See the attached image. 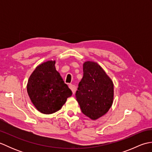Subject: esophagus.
I'll use <instances>...</instances> for the list:
<instances>
[{
    "label": "esophagus",
    "mask_w": 152,
    "mask_h": 152,
    "mask_svg": "<svg viewBox=\"0 0 152 152\" xmlns=\"http://www.w3.org/2000/svg\"><path fill=\"white\" fill-rule=\"evenodd\" d=\"M69 88L71 89V91H72V93H74V91H75V90H76V87H75V86H74V85L70 84V85H69Z\"/></svg>",
    "instance_id": "esophagus-1"
}]
</instances>
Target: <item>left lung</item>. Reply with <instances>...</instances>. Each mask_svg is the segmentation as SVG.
Listing matches in <instances>:
<instances>
[{"label":"left lung","mask_w":152,"mask_h":152,"mask_svg":"<svg viewBox=\"0 0 152 152\" xmlns=\"http://www.w3.org/2000/svg\"><path fill=\"white\" fill-rule=\"evenodd\" d=\"M83 76L76 91L82 113L92 120L106 114L114 101V83L99 64L88 61L83 64Z\"/></svg>","instance_id":"left-lung-1"}]
</instances>
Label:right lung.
<instances>
[{"label": "right lung", "mask_w": 152, "mask_h": 152, "mask_svg": "<svg viewBox=\"0 0 152 152\" xmlns=\"http://www.w3.org/2000/svg\"><path fill=\"white\" fill-rule=\"evenodd\" d=\"M56 61L40 64L28 80L27 91L38 111L51 114L61 110L72 93L57 72Z\"/></svg>", "instance_id": "1"}]
</instances>
